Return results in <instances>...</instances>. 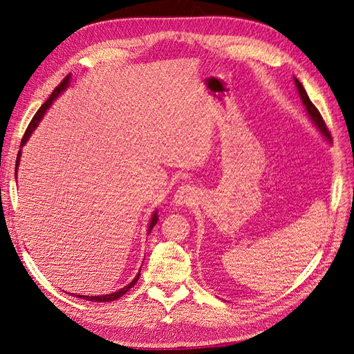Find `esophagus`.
<instances>
[{
	"instance_id": "esophagus-1",
	"label": "esophagus",
	"mask_w": 354,
	"mask_h": 354,
	"mask_svg": "<svg viewBox=\"0 0 354 354\" xmlns=\"http://www.w3.org/2000/svg\"><path fill=\"white\" fill-rule=\"evenodd\" d=\"M195 198H197V191H195L189 185H184V187H179L178 188V191L175 194L174 203L176 205H188L192 201H195Z\"/></svg>"
}]
</instances>
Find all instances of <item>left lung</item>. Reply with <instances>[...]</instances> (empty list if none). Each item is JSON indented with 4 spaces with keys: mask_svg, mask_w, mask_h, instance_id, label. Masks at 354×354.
I'll use <instances>...</instances> for the list:
<instances>
[{
    "mask_svg": "<svg viewBox=\"0 0 354 354\" xmlns=\"http://www.w3.org/2000/svg\"><path fill=\"white\" fill-rule=\"evenodd\" d=\"M295 83H296V87H297V91H299L300 97H302V102H304V104H305L306 112H308L309 116H310V120H312L313 122H315V125L319 128V131H321V133H322L326 138L331 140V134H330L328 128H326V124H325V121H324V118L321 116V113H319V111L317 109L315 104H313V103L310 102V99H309V96H308V93H306V90L304 88L302 84H300V82L297 80V78H295Z\"/></svg>",
    "mask_w": 354,
    "mask_h": 354,
    "instance_id": "left-lung-1",
    "label": "left lung"
}]
</instances>
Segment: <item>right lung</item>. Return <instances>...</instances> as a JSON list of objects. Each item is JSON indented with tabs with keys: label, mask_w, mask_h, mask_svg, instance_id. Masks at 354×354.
Returning a JSON list of instances; mask_svg holds the SVG:
<instances>
[{
	"label": "right lung",
	"mask_w": 354,
	"mask_h": 354,
	"mask_svg": "<svg viewBox=\"0 0 354 354\" xmlns=\"http://www.w3.org/2000/svg\"><path fill=\"white\" fill-rule=\"evenodd\" d=\"M68 83H70V75H67L64 78V80L55 87V90L52 91L50 93V96H49V99L42 104L41 108H39V111L35 113V116L32 118V121H30V124L28 125V128H26V131H24V134H23V138H21V144L20 146H24V142L29 140V137H30V134L33 133V129L36 128V125L39 124V121L42 120V116H44V113L46 112V109L50 106V103L54 102V99H57V96L61 93L62 90H65V87L68 86ZM20 153L21 151H19V154H17V160H16V175H17V166H19V162H20ZM157 223V213H154L153 214V217H151V221H150V226H149V232L154 227V225ZM138 279H140V272L137 274V277L131 281L129 284H127L125 287H122L121 290H118V292H115V293H111V295H103V296H82V295H75V297H80V299H84V300H91V302H112V300H116V299H120L121 296H124L129 289H133L134 287V284L138 281Z\"/></svg>",
	"instance_id": "obj_1"
}]
</instances>
